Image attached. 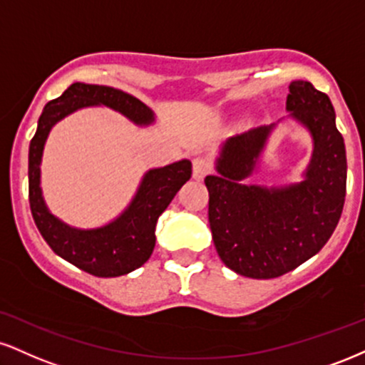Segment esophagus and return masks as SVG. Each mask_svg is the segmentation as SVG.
Returning <instances> with one entry per match:
<instances>
[{"label": "esophagus", "instance_id": "obj_1", "mask_svg": "<svg viewBox=\"0 0 365 365\" xmlns=\"http://www.w3.org/2000/svg\"><path fill=\"white\" fill-rule=\"evenodd\" d=\"M212 161L205 156H197L194 160V177L195 178H204L205 175H209L212 171Z\"/></svg>", "mask_w": 365, "mask_h": 365}]
</instances>
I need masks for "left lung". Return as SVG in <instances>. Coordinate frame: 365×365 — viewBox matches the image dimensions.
<instances>
[{
	"label": "left lung",
	"mask_w": 365,
	"mask_h": 365,
	"mask_svg": "<svg viewBox=\"0 0 365 365\" xmlns=\"http://www.w3.org/2000/svg\"><path fill=\"white\" fill-rule=\"evenodd\" d=\"M285 107L311 130L314 155L304 182L285 188L241 185L252 173L270 127L226 143L217 177H205L214 247L226 267L250 279H275L322 250L340 221L346 192L345 144L327 93L292 81Z\"/></svg>",
	"instance_id": "1"
}]
</instances>
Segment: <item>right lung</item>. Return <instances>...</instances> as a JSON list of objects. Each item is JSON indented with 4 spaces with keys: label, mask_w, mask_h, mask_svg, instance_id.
Instances as JSON below:
<instances>
[{
    "label": "right lung",
    "mask_w": 365,
    "mask_h": 365,
    "mask_svg": "<svg viewBox=\"0 0 365 365\" xmlns=\"http://www.w3.org/2000/svg\"><path fill=\"white\" fill-rule=\"evenodd\" d=\"M88 105H107L135 124H149L153 112L135 96L102 85L73 83L59 98L51 100L38 117L37 133L29 149V200L42 238L61 258L95 277H118L139 269L155 250L158 217L168 207L183 183L192 177V163L182 160L165 168L149 170L133 204L120 217L98 230H74L56 219L43 204L41 160L51 127Z\"/></svg>",
    "instance_id": "right-lung-1"
}]
</instances>
